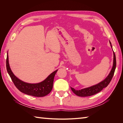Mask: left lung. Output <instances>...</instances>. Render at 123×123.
Returning <instances> with one entry per match:
<instances>
[{
  "label": "left lung",
  "instance_id": "1",
  "mask_svg": "<svg viewBox=\"0 0 123 123\" xmlns=\"http://www.w3.org/2000/svg\"><path fill=\"white\" fill-rule=\"evenodd\" d=\"M110 43L111 47L112 49V45H111V43ZM113 62L112 68L111 69L110 73L108 74V75L105 78V79H104L103 80L101 81L99 83L96 84L95 85L92 86L88 87V88L80 89V90H75V89H74L73 88L71 87V89L72 91H73V92L74 94H76L77 96H81V97L89 96H91L98 93L100 91H102L103 88L107 87V86L109 85L111 80L112 79L115 68H116V64H117L116 57H115V55L114 52H113Z\"/></svg>",
  "mask_w": 123,
  "mask_h": 123
}]
</instances>
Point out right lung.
I'll return each instance as SVG.
<instances>
[{
  "label": "right lung",
  "mask_w": 123,
  "mask_h": 123,
  "mask_svg": "<svg viewBox=\"0 0 123 123\" xmlns=\"http://www.w3.org/2000/svg\"><path fill=\"white\" fill-rule=\"evenodd\" d=\"M6 70L8 74L16 87L20 92L35 97H43L48 95L53 88L54 78L57 70L54 71L46 79L40 83L31 84L25 82L18 79L12 71L9 65L8 53H7L6 61Z\"/></svg>",
  "instance_id": "add662e5"
}]
</instances>
